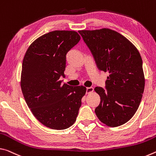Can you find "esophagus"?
<instances>
[{
	"label": "esophagus",
	"mask_w": 156,
	"mask_h": 156,
	"mask_svg": "<svg viewBox=\"0 0 156 156\" xmlns=\"http://www.w3.org/2000/svg\"><path fill=\"white\" fill-rule=\"evenodd\" d=\"M94 90V88L93 87H88L86 88V93L89 94V93H91L92 92H93Z\"/></svg>",
	"instance_id": "esophagus-1"
}]
</instances>
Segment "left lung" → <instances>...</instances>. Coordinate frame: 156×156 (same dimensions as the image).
<instances>
[{
	"instance_id": "1",
	"label": "left lung",
	"mask_w": 156,
	"mask_h": 156,
	"mask_svg": "<svg viewBox=\"0 0 156 156\" xmlns=\"http://www.w3.org/2000/svg\"><path fill=\"white\" fill-rule=\"evenodd\" d=\"M99 70L108 72L105 89L96 87L100 104L98 119L111 127L121 126L136 113L144 93L145 80L139 51L126 37L108 28L80 30Z\"/></svg>"
}]
</instances>
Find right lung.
<instances>
[{
    "label": "right lung",
    "mask_w": 156,
    "mask_h": 156,
    "mask_svg": "<svg viewBox=\"0 0 156 156\" xmlns=\"http://www.w3.org/2000/svg\"><path fill=\"white\" fill-rule=\"evenodd\" d=\"M81 39L75 31L55 30L30 45L23 60L20 87L29 108L48 128L63 130L76 121L86 88L61 83L66 55Z\"/></svg>",
    "instance_id": "add662e5"
}]
</instances>
